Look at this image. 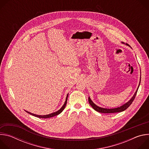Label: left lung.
Here are the masks:
<instances>
[{
    "label": "left lung",
    "instance_id": "left-lung-1",
    "mask_svg": "<svg viewBox=\"0 0 149 149\" xmlns=\"http://www.w3.org/2000/svg\"><path fill=\"white\" fill-rule=\"evenodd\" d=\"M127 45H129L128 44H126ZM140 82L139 83V87L137 88V90H136V91L135 92L134 95L132 97V98L129 100V101H128L127 102H126L125 104H124V105H123L122 106H121V107H118V108H116V109H104V108H101V107H98V106L96 105L93 101L92 100H91V98L90 97H88V101H89V104L91 105V107L97 111L99 112V113H119V112H121V111H123L124 110H125L127 108H128L129 106L132 104L133 101H134L136 96V94H137V91H138V89H139V86H140Z\"/></svg>",
    "mask_w": 149,
    "mask_h": 149
}]
</instances>
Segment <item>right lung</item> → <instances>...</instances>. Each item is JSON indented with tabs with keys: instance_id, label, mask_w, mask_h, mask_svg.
I'll use <instances>...</instances> for the list:
<instances>
[{
	"instance_id": "add662e5",
	"label": "right lung",
	"mask_w": 149,
	"mask_h": 149,
	"mask_svg": "<svg viewBox=\"0 0 149 149\" xmlns=\"http://www.w3.org/2000/svg\"><path fill=\"white\" fill-rule=\"evenodd\" d=\"M68 94H67V96L66 97V100L65 101V103L63 105L62 107L57 111L55 112V113H51L50 114H48V115H44V116H40V115H36V114H33V113H31L30 112H28L27 111H26V112H27L28 113L33 116H35L36 117H38V118H51V117H54L55 116H57L58 114H59L63 110H64L65 106H66V104H67V99H68Z\"/></svg>"
}]
</instances>
